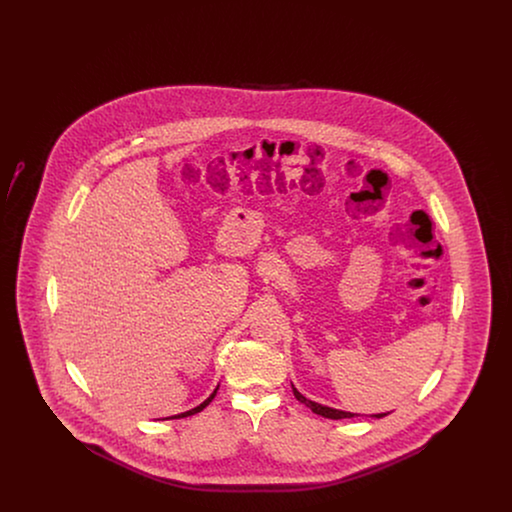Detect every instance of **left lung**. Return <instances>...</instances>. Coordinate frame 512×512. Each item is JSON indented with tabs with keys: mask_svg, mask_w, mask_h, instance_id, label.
<instances>
[{
	"mask_svg": "<svg viewBox=\"0 0 512 512\" xmlns=\"http://www.w3.org/2000/svg\"><path fill=\"white\" fill-rule=\"evenodd\" d=\"M293 395H295V399H297L299 403H303V405H305V407H309L313 413L320 414V416H324V418L341 420V418H353V416H355L353 413H345V411H338V409L322 407V405H318V403H315V401H309L307 397H303V395H301L299 391L295 390V388H293ZM386 414H372V416H376V418H382V416H386ZM357 416H359V414H357Z\"/></svg>",
	"mask_w": 512,
	"mask_h": 512,
	"instance_id": "left-lung-1",
	"label": "left lung"
}]
</instances>
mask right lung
Instances as JSON below:
<instances>
[{
  "label": "right lung",
  "instance_id": "1",
  "mask_svg": "<svg viewBox=\"0 0 512 512\" xmlns=\"http://www.w3.org/2000/svg\"><path fill=\"white\" fill-rule=\"evenodd\" d=\"M215 395H217V390L213 391V393L209 395V399H205V401H203L199 407H195V409H192V411H186V413L176 414V416H171V418H184V416H192V414L203 411V409H205V407H207V405L213 401V397H215Z\"/></svg>",
  "mask_w": 512,
  "mask_h": 512
}]
</instances>
